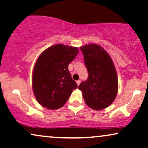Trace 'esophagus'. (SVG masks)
I'll return each mask as SVG.
<instances>
[{
	"mask_svg": "<svg viewBox=\"0 0 148 148\" xmlns=\"http://www.w3.org/2000/svg\"><path fill=\"white\" fill-rule=\"evenodd\" d=\"M76 83H77V84H78V86L79 85V84H80V80H77V81H76Z\"/></svg>",
	"mask_w": 148,
	"mask_h": 148,
	"instance_id": "esophagus-1",
	"label": "esophagus"
}]
</instances>
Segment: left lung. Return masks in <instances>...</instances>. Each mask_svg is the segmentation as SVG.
Instances as JSON below:
<instances>
[{
	"label": "left lung",
	"mask_w": 148,
	"mask_h": 148,
	"mask_svg": "<svg viewBox=\"0 0 148 148\" xmlns=\"http://www.w3.org/2000/svg\"><path fill=\"white\" fill-rule=\"evenodd\" d=\"M87 68V80L78 89L88 107L95 110L107 108L114 101L118 92L116 71L111 58L101 46L89 44L80 47Z\"/></svg>",
	"instance_id": "8db88e82"
}]
</instances>
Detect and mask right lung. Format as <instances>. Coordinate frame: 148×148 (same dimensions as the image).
I'll return each instance as SVG.
<instances>
[{"label": "right lung", "instance_id": "obj_1", "mask_svg": "<svg viewBox=\"0 0 148 148\" xmlns=\"http://www.w3.org/2000/svg\"><path fill=\"white\" fill-rule=\"evenodd\" d=\"M78 52L76 47L58 44L49 47L38 57L33 71L32 88L42 107L50 110L63 107L77 88L68 66Z\"/></svg>", "mask_w": 148, "mask_h": 148}]
</instances>
